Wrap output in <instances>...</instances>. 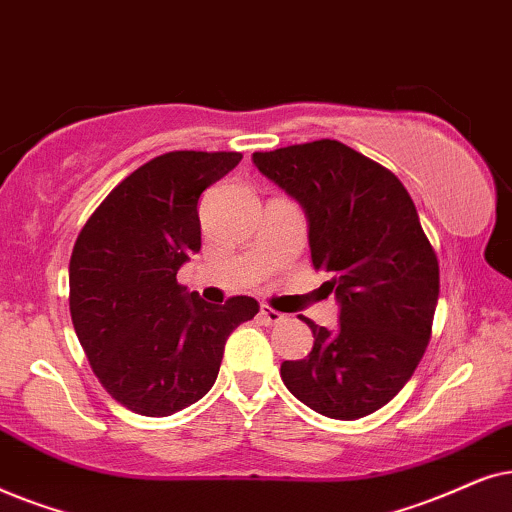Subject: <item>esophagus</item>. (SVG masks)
Returning <instances> with one entry per match:
<instances>
[{
    "label": "esophagus",
    "mask_w": 512,
    "mask_h": 512,
    "mask_svg": "<svg viewBox=\"0 0 512 512\" xmlns=\"http://www.w3.org/2000/svg\"><path fill=\"white\" fill-rule=\"evenodd\" d=\"M283 313L281 311H276V309H271L269 304H262L260 306V320L264 325H278V323H283Z\"/></svg>",
    "instance_id": "esophagus-1"
}]
</instances>
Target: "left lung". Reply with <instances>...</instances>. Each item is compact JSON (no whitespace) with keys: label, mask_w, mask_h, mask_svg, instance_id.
<instances>
[{"label":"left lung","mask_w":512,"mask_h":512,"mask_svg":"<svg viewBox=\"0 0 512 512\" xmlns=\"http://www.w3.org/2000/svg\"><path fill=\"white\" fill-rule=\"evenodd\" d=\"M252 161L302 203L313 267L330 274L325 288L342 304L335 332L299 316L313 349L285 360L283 384L323 417H367L410 381L431 342L440 267L412 196L339 140L255 152Z\"/></svg>","instance_id":"1"}]
</instances>
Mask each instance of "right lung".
<instances>
[{
  "mask_svg": "<svg viewBox=\"0 0 512 512\" xmlns=\"http://www.w3.org/2000/svg\"><path fill=\"white\" fill-rule=\"evenodd\" d=\"M241 159L192 149L156 156L105 196L74 243V332L102 388L142 417H170L201 400L227 337L260 311L243 295L208 304L175 278L201 250L199 196Z\"/></svg>",
  "mask_w": 512,
  "mask_h": 512,
  "instance_id": "add662e5",
  "label": "right lung"
}]
</instances>
